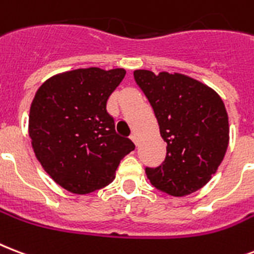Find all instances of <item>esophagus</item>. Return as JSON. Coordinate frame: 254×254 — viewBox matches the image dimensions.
<instances>
[{
	"label": "esophagus",
	"mask_w": 254,
	"mask_h": 254,
	"mask_svg": "<svg viewBox=\"0 0 254 254\" xmlns=\"http://www.w3.org/2000/svg\"><path fill=\"white\" fill-rule=\"evenodd\" d=\"M130 140L133 141L135 145H138V142H140V140H138V135L135 134V133H133V134L130 135Z\"/></svg>",
	"instance_id": "34e87169"
}]
</instances>
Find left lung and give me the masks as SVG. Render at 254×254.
<instances>
[{"label": "left lung", "mask_w": 254, "mask_h": 254, "mask_svg": "<svg viewBox=\"0 0 254 254\" xmlns=\"http://www.w3.org/2000/svg\"><path fill=\"white\" fill-rule=\"evenodd\" d=\"M166 142L165 161L146 168L153 187L170 196L198 190L217 172L229 144L228 113L221 97L185 74L134 70Z\"/></svg>", "instance_id": "left-lung-1"}]
</instances>
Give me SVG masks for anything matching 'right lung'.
<instances>
[{
    "label": "right lung",
    "instance_id": "right-lung-1",
    "mask_svg": "<svg viewBox=\"0 0 254 254\" xmlns=\"http://www.w3.org/2000/svg\"><path fill=\"white\" fill-rule=\"evenodd\" d=\"M125 69L86 67L60 73L38 88L29 113L37 160L64 189L86 194L109 185L120 161L134 149L116 133L106 102Z\"/></svg>",
    "mask_w": 254,
    "mask_h": 254
}]
</instances>
